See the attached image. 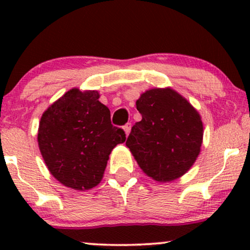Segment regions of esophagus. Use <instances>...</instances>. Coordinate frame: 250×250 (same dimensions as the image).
<instances>
[{
	"label": "esophagus",
	"mask_w": 250,
	"mask_h": 250,
	"mask_svg": "<svg viewBox=\"0 0 250 250\" xmlns=\"http://www.w3.org/2000/svg\"><path fill=\"white\" fill-rule=\"evenodd\" d=\"M130 129H131V125H130V123H127V125H125V127H123V130H125V136H128L129 133H130Z\"/></svg>",
	"instance_id": "1"
}]
</instances>
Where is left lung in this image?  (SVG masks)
<instances>
[{"instance_id": "8db88e82", "label": "left lung", "mask_w": 250, "mask_h": 250, "mask_svg": "<svg viewBox=\"0 0 250 250\" xmlns=\"http://www.w3.org/2000/svg\"><path fill=\"white\" fill-rule=\"evenodd\" d=\"M136 109L142 120L133 125L125 146L139 167L157 182H171L185 175L202 146L199 111L169 87L146 90Z\"/></svg>"}]
</instances>
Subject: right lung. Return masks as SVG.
Segmentation results:
<instances>
[{
	"label": "right lung",
	"mask_w": 250,
	"mask_h": 250,
	"mask_svg": "<svg viewBox=\"0 0 250 250\" xmlns=\"http://www.w3.org/2000/svg\"><path fill=\"white\" fill-rule=\"evenodd\" d=\"M97 90L73 88L42 114L37 142L48 170L65 187L87 190L101 182L109 155L125 141L110 122Z\"/></svg>",
	"instance_id": "right-lung-1"
}]
</instances>
